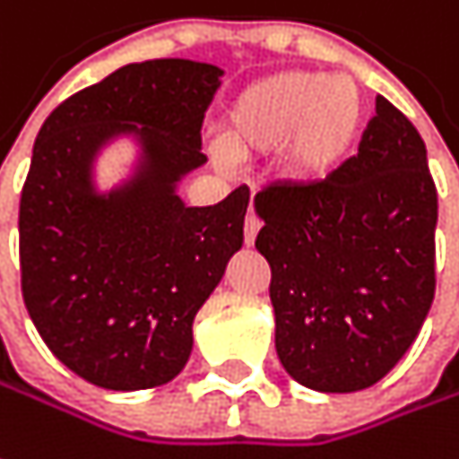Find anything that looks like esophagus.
<instances>
[{
    "mask_svg": "<svg viewBox=\"0 0 459 459\" xmlns=\"http://www.w3.org/2000/svg\"><path fill=\"white\" fill-rule=\"evenodd\" d=\"M260 218L255 215V210L249 207V215H247V221H244V241L247 244H252L255 238H257V233H260Z\"/></svg>",
    "mask_w": 459,
    "mask_h": 459,
    "instance_id": "34e87169",
    "label": "esophagus"
}]
</instances>
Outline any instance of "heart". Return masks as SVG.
I'll return each instance as SVG.
<instances>
[{
    "label": "heart",
    "instance_id": "heart-1",
    "mask_svg": "<svg viewBox=\"0 0 459 459\" xmlns=\"http://www.w3.org/2000/svg\"><path fill=\"white\" fill-rule=\"evenodd\" d=\"M362 123L365 97L354 81L286 70L247 86L230 102L223 142L236 157L286 146L294 176L320 178L347 157Z\"/></svg>",
    "mask_w": 459,
    "mask_h": 459
}]
</instances>
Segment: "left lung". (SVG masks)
Listing matches in <instances>:
<instances>
[{
  "label": "left lung",
  "mask_w": 459,
  "mask_h": 459,
  "mask_svg": "<svg viewBox=\"0 0 459 459\" xmlns=\"http://www.w3.org/2000/svg\"><path fill=\"white\" fill-rule=\"evenodd\" d=\"M437 207L426 144L384 97L323 181L255 194L275 350L294 381L359 392L410 350L437 291Z\"/></svg>",
  "instance_id": "8db88e82"
}]
</instances>
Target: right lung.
Here are the masks:
<instances>
[{"label": "right lung", "mask_w": 459, "mask_h": 459, "mask_svg": "<svg viewBox=\"0 0 459 459\" xmlns=\"http://www.w3.org/2000/svg\"><path fill=\"white\" fill-rule=\"evenodd\" d=\"M221 70L191 60L126 65L44 120L21 191V289L52 354L112 392L168 384L191 323L244 241L247 186L184 207L173 184L202 165V120ZM142 125V129H136ZM136 130L150 162L126 192L97 197L88 162L107 135Z\"/></svg>", "instance_id": "1"}]
</instances>
